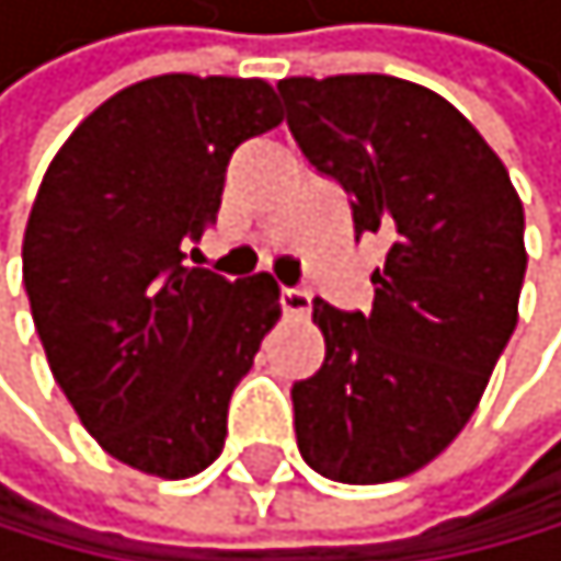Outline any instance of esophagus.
<instances>
[{"mask_svg": "<svg viewBox=\"0 0 561 561\" xmlns=\"http://www.w3.org/2000/svg\"><path fill=\"white\" fill-rule=\"evenodd\" d=\"M280 309L284 316H309L312 309V295L309 291H301V287H280Z\"/></svg>", "mask_w": 561, "mask_h": 561, "instance_id": "1", "label": "esophagus"}]
</instances>
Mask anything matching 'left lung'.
Returning <instances> with one entry per match:
<instances>
[{"mask_svg":"<svg viewBox=\"0 0 561 561\" xmlns=\"http://www.w3.org/2000/svg\"><path fill=\"white\" fill-rule=\"evenodd\" d=\"M277 90L305 161L351 196L354 238L390 242L373 312L312 301L327 358L291 386L298 449L330 481L408 478L471 422L516 330L524 203L481 133L428 87L354 72Z\"/></svg>","mask_w":561,"mask_h":561,"instance_id":"8db88e82","label":"left lung"}]
</instances>
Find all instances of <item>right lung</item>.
Returning a JSON list of instances; mask_svg holds the SVG:
<instances>
[{
  "label": "right lung",
  "instance_id": "1",
  "mask_svg": "<svg viewBox=\"0 0 561 561\" xmlns=\"http://www.w3.org/2000/svg\"><path fill=\"white\" fill-rule=\"evenodd\" d=\"M280 118L266 80L150 77L90 112L37 188L23 287L51 376L101 449L144 474L179 481L220 457L234 386L280 319L270 274L185 263L231 153Z\"/></svg>",
  "mask_w": 561,
  "mask_h": 561
}]
</instances>
